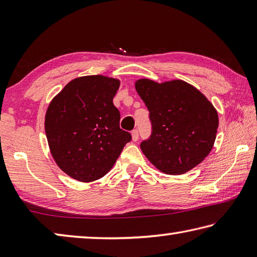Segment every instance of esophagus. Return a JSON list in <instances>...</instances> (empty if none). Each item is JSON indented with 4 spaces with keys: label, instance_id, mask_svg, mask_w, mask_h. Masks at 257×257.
<instances>
[{
    "label": "esophagus",
    "instance_id": "esophagus-1",
    "mask_svg": "<svg viewBox=\"0 0 257 257\" xmlns=\"http://www.w3.org/2000/svg\"><path fill=\"white\" fill-rule=\"evenodd\" d=\"M132 138H133V141L134 142H137L138 141V130H133L132 132Z\"/></svg>",
    "mask_w": 257,
    "mask_h": 257
}]
</instances>
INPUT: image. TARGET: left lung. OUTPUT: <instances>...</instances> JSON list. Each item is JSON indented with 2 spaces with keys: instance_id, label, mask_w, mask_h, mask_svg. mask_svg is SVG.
<instances>
[{
  "instance_id": "8db88e82",
  "label": "left lung",
  "mask_w": 257,
  "mask_h": 257,
  "mask_svg": "<svg viewBox=\"0 0 257 257\" xmlns=\"http://www.w3.org/2000/svg\"><path fill=\"white\" fill-rule=\"evenodd\" d=\"M135 87L150 111L152 135L141 149L167 175H182L196 167L214 145L219 116L212 103L184 80L138 79Z\"/></svg>"
}]
</instances>
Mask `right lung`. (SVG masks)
Masks as SVG:
<instances>
[{
    "label": "right lung",
    "mask_w": 257,
    "mask_h": 257,
    "mask_svg": "<svg viewBox=\"0 0 257 257\" xmlns=\"http://www.w3.org/2000/svg\"><path fill=\"white\" fill-rule=\"evenodd\" d=\"M120 80L95 75L71 80L52 99L45 115L51 154L64 173L97 180L114 165L132 135L120 129L113 97Z\"/></svg>",
    "instance_id": "add662e5"
}]
</instances>
